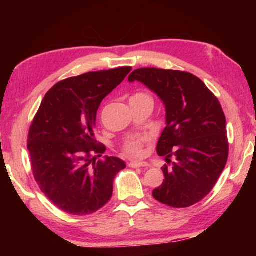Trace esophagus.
<instances>
[{
	"instance_id": "1",
	"label": "esophagus",
	"mask_w": 256,
	"mask_h": 256,
	"mask_svg": "<svg viewBox=\"0 0 256 256\" xmlns=\"http://www.w3.org/2000/svg\"><path fill=\"white\" fill-rule=\"evenodd\" d=\"M128 166L131 168H138V167H149L150 164L144 162H131L128 164Z\"/></svg>"
}]
</instances>
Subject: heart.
I'll return each instance as SVG.
<instances>
[{
	"label": "heart",
	"instance_id": "heart-1",
	"mask_svg": "<svg viewBox=\"0 0 256 256\" xmlns=\"http://www.w3.org/2000/svg\"><path fill=\"white\" fill-rule=\"evenodd\" d=\"M142 98H150L148 94H136L131 99H142ZM146 140V136H136V138H132L125 142L124 144V150L126 152L128 156L130 157H138L141 156L142 152V144Z\"/></svg>",
	"mask_w": 256,
	"mask_h": 256
}]
</instances>
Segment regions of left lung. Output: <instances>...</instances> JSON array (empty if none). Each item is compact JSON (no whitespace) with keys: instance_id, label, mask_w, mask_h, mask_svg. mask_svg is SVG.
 Segmentation results:
<instances>
[{"instance_id":"1","label":"left lung","mask_w":256,"mask_h":256,"mask_svg":"<svg viewBox=\"0 0 256 256\" xmlns=\"http://www.w3.org/2000/svg\"><path fill=\"white\" fill-rule=\"evenodd\" d=\"M138 81L154 92L166 110V128L157 152L172 167L154 188L156 200L172 208H188L206 198L222 175L228 158L226 118L206 86L188 72L138 68L128 82Z\"/></svg>"}]
</instances>
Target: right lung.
<instances>
[{
  "instance_id": "obj_1",
  "label": "right lung",
  "mask_w": 256,
  "mask_h": 256,
  "mask_svg": "<svg viewBox=\"0 0 256 256\" xmlns=\"http://www.w3.org/2000/svg\"><path fill=\"white\" fill-rule=\"evenodd\" d=\"M132 68L88 72L56 84L45 94L28 134L34 180L58 209L74 216L96 212L110 201L122 159L96 162L106 148L94 138L97 110Z\"/></svg>"
}]
</instances>
